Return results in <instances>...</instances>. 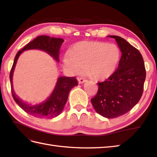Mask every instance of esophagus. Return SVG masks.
<instances>
[{"instance_id":"34e87169","label":"esophagus","mask_w":157,"mask_h":157,"mask_svg":"<svg viewBox=\"0 0 157 157\" xmlns=\"http://www.w3.org/2000/svg\"><path fill=\"white\" fill-rule=\"evenodd\" d=\"M86 81H87V80H86V79L84 78H78V82H79V84H82V83H84Z\"/></svg>"}]
</instances>
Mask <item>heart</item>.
Returning <instances> with one entry per match:
<instances>
[{
    "label": "heart",
    "mask_w": 157,
    "mask_h": 157,
    "mask_svg": "<svg viewBox=\"0 0 157 157\" xmlns=\"http://www.w3.org/2000/svg\"><path fill=\"white\" fill-rule=\"evenodd\" d=\"M121 51L115 44L99 41H81L73 45L63 59L64 64L75 73L87 68L89 75L103 80L116 71Z\"/></svg>",
    "instance_id": "1"
}]
</instances>
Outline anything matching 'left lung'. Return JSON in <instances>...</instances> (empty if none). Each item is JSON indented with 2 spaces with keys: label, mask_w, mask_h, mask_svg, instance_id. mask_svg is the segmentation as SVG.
Here are the masks:
<instances>
[{
  "label": "left lung",
  "mask_w": 157,
  "mask_h": 157,
  "mask_svg": "<svg viewBox=\"0 0 157 157\" xmlns=\"http://www.w3.org/2000/svg\"><path fill=\"white\" fill-rule=\"evenodd\" d=\"M115 38L122 52L118 67L113 74L98 83L97 94L91 99L95 111L106 118H116L129 112L141 98L146 69L141 53L117 36Z\"/></svg>",
  "instance_id": "8db88e82"
}]
</instances>
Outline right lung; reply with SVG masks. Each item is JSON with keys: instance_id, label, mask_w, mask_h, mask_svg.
Here are the masks:
<instances>
[{"instance_id": "obj_1", "label": "right lung", "mask_w": 157, "mask_h": 157, "mask_svg": "<svg viewBox=\"0 0 157 157\" xmlns=\"http://www.w3.org/2000/svg\"><path fill=\"white\" fill-rule=\"evenodd\" d=\"M64 40L62 38H51L48 36H40L26 44L23 49L20 50L16 54L9 76L13 98L23 111L36 117L53 118L61 114L67 101L69 93L74 86H78V80L75 77H59L54 90L48 98L40 104L31 105L20 100L18 96H16L13 89V74L17 61L23 51L30 49H39L48 53L56 61L59 62L60 48Z\"/></svg>"}]
</instances>
